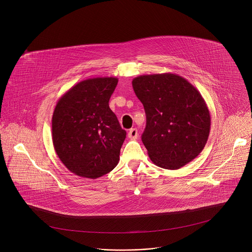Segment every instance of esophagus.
I'll list each match as a JSON object with an SVG mask.
<instances>
[{"label": "esophagus", "mask_w": 252, "mask_h": 252, "mask_svg": "<svg viewBox=\"0 0 252 252\" xmlns=\"http://www.w3.org/2000/svg\"><path fill=\"white\" fill-rule=\"evenodd\" d=\"M128 138L131 140H136L138 138V130L136 128L130 129V131L128 132Z\"/></svg>", "instance_id": "esophagus-1"}]
</instances>
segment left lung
Returning <instances> with one entry per match:
<instances>
[{"mask_svg":"<svg viewBox=\"0 0 252 252\" xmlns=\"http://www.w3.org/2000/svg\"><path fill=\"white\" fill-rule=\"evenodd\" d=\"M132 84L145 110L142 141L150 160L178 170L195 159L211 130L210 110L200 92L175 73L140 75Z\"/></svg>","mask_w":252,"mask_h":252,"instance_id":"1","label":"left lung"}]
</instances>
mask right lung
Masks as SVG:
<instances>
[{
	"instance_id": "1",
	"label": "right lung",
	"mask_w": 252,
	"mask_h": 252,
	"mask_svg": "<svg viewBox=\"0 0 252 252\" xmlns=\"http://www.w3.org/2000/svg\"><path fill=\"white\" fill-rule=\"evenodd\" d=\"M117 82L116 77L82 80L54 108V149L67 169L78 177L95 180L118 164L126 131L108 106Z\"/></svg>"
}]
</instances>
